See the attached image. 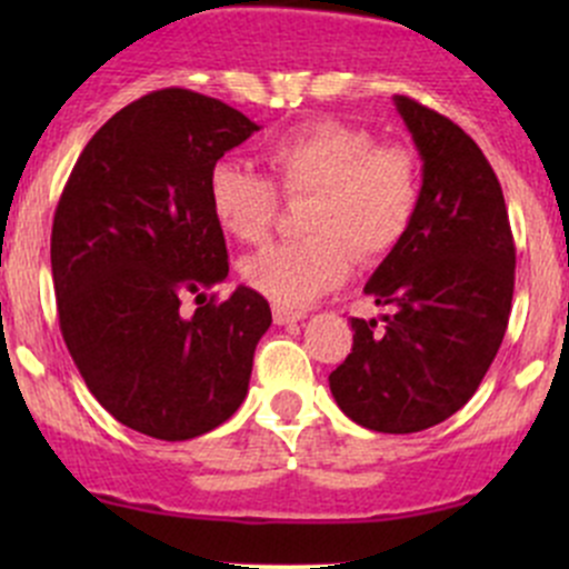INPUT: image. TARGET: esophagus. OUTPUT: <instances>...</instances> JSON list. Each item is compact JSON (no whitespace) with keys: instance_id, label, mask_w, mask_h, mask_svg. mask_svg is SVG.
Here are the masks:
<instances>
[{"instance_id":"1","label":"esophagus","mask_w":569,"mask_h":569,"mask_svg":"<svg viewBox=\"0 0 569 569\" xmlns=\"http://www.w3.org/2000/svg\"><path fill=\"white\" fill-rule=\"evenodd\" d=\"M272 317H274V321H278V325H295V321L306 319V313H302V311H289V308H283V306H274L272 308Z\"/></svg>"}]
</instances>
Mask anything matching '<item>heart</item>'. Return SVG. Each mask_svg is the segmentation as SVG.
Segmentation results:
<instances>
[{"label":"heart","instance_id":"obj_1","mask_svg":"<svg viewBox=\"0 0 569 569\" xmlns=\"http://www.w3.org/2000/svg\"><path fill=\"white\" fill-rule=\"evenodd\" d=\"M274 184L237 162H220L209 176V206L217 226L237 242L267 237L280 189L306 198V239L274 242L242 261V278L283 308H302L336 289L360 261L388 256L410 231L418 209L416 162L407 151L377 146L360 126L317 120L263 148Z\"/></svg>","mask_w":569,"mask_h":569}]
</instances>
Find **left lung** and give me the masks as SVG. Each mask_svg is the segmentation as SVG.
I'll return each mask as SVG.
<instances>
[{
  "instance_id": "left-lung-1",
  "label": "left lung",
  "mask_w": 569,
  "mask_h": 569,
  "mask_svg": "<svg viewBox=\"0 0 569 569\" xmlns=\"http://www.w3.org/2000/svg\"><path fill=\"white\" fill-rule=\"evenodd\" d=\"M421 157L405 233L366 283L377 319H352V352L330 375L336 405L375 432H421L476 393L503 341L515 242L501 183L473 140L435 109L393 96Z\"/></svg>"
}]
</instances>
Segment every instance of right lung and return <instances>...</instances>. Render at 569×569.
Segmentation results:
<instances>
[{
	"label": "right lung",
	"mask_w": 569,
	"mask_h": 569,
	"mask_svg": "<svg viewBox=\"0 0 569 569\" xmlns=\"http://www.w3.org/2000/svg\"><path fill=\"white\" fill-rule=\"evenodd\" d=\"M258 129L209 96L157 90L96 131L57 203L51 278L66 347L109 416L148 438L211 432L248 396L269 302L237 286L192 317L178 308L228 278L209 176Z\"/></svg>",
	"instance_id": "obj_1"
}]
</instances>
